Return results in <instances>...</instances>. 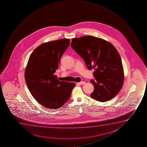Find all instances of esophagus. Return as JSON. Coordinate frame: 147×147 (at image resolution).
I'll use <instances>...</instances> for the list:
<instances>
[{
	"label": "esophagus",
	"mask_w": 147,
	"mask_h": 147,
	"mask_svg": "<svg viewBox=\"0 0 147 147\" xmlns=\"http://www.w3.org/2000/svg\"><path fill=\"white\" fill-rule=\"evenodd\" d=\"M85 83V82H84V81H81V82H80L77 83V84H84Z\"/></svg>",
	"instance_id": "esophagus-1"
}]
</instances>
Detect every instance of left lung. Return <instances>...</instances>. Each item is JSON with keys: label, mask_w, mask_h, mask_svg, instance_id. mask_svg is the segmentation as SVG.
<instances>
[{"label": "left lung", "mask_w": 147, "mask_h": 147, "mask_svg": "<svg viewBox=\"0 0 147 147\" xmlns=\"http://www.w3.org/2000/svg\"><path fill=\"white\" fill-rule=\"evenodd\" d=\"M71 46L84 61L89 70L93 69L95 80L91 98L105 102L115 96L123 86L124 72L121 57L115 47L102 38L90 36L72 38Z\"/></svg>", "instance_id": "8db88e82"}]
</instances>
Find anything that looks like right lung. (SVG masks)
<instances>
[{
	"mask_svg": "<svg viewBox=\"0 0 147 147\" xmlns=\"http://www.w3.org/2000/svg\"><path fill=\"white\" fill-rule=\"evenodd\" d=\"M70 40L63 38L45 42L30 55L24 73L31 94L47 108L59 109L70 98L75 83L60 81L54 75Z\"/></svg>",
	"mask_w": 147,
	"mask_h": 147,
	"instance_id": "right-lung-1",
	"label": "right lung"
}]
</instances>
